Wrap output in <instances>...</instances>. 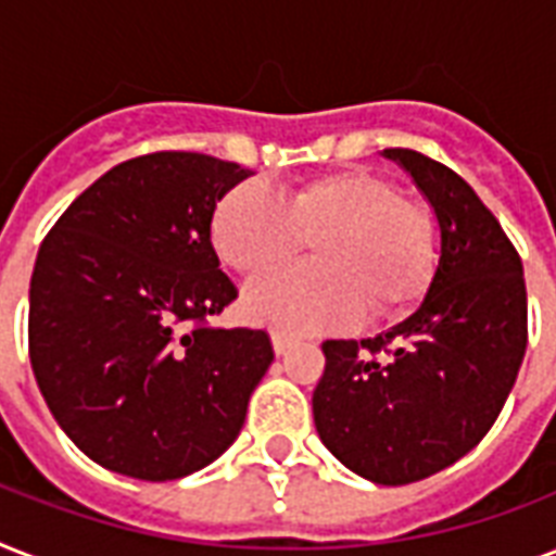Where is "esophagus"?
Here are the masks:
<instances>
[{
	"label": "esophagus",
	"instance_id": "1",
	"mask_svg": "<svg viewBox=\"0 0 556 556\" xmlns=\"http://www.w3.org/2000/svg\"><path fill=\"white\" fill-rule=\"evenodd\" d=\"M270 343H274V352H277V355H286L288 349L296 346V340L288 338L286 331H270Z\"/></svg>",
	"mask_w": 556,
	"mask_h": 556
}]
</instances>
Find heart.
I'll list each match as a JSON object with an SVG mask.
<instances>
[{
  "mask_svg": "<svg viewBox=\"0 0 556 556\" xmlns=\"http://www.w3.org/2000/svg\"><path fill=\"white\" fill-rule=\"evenodd\" d=\"M312 236L317 265L248 286L251 320L291 334L346 329L366 305L387 314L413 303L435 262L430 210L369 169L323 173L286 195L248 181L222 195L210 222L218 260L248 277L286 265Z\"/></svg>",
  "mask_w": 556,
  "mask_h": 556,
  "instance_id": "1",
  "label": "heart"
}]
</instances>
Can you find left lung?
<instances>
[{
    "mask_svg": "<svg viewBox=\"0 0 556 556\" xmlns=\"http://www.w3.org/2000/svg\"><path fill=\"white\" fill-rule=\"evenodd\" d=\"M439 222V265L406 320L369 340H326L314 427L375 484H409L470 453L508 401L528 343L522 260L453 169L383 150Z\"/></svg>",
    "mask_w": 556,
    "mask_h": 556,
    "instance_id": "8db88e82",
    "label": "left lung"
}]
</instances>
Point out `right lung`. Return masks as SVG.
<instances>
[{
  "instance_id": "right-lung-1",
  "label": "right lung",
  "mask_w": 556,
  "mask_h": 556,
  "mask_svg": "<svg viewBox=\"0 0 556 556\" xmlns=\"http://www.w3.org/2000/svg\"><path fill=\"white\" fill-rule=\"evenodd\" d=\"M253 176L201 152H152L100 176L56 218L30 277L28 352L48 409L106 470L167 482L236 441L274 349L210 329L236 300L213 210Z\"/></svg>"
}]
</instances>
